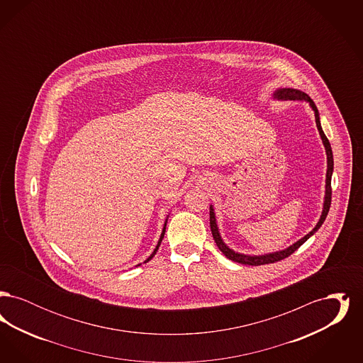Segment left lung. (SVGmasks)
I'll return each instance as SVG.
<instances>
[{
	"mask_svg": "<svg viewBox=\"0 0 363 363\" xmlns=\"http://www.w3.org/2000/svg\"><path fill=\"white\" fill-rule=\"evenodd\" d=\"M274 98L277 99H281V101H306L309 102L311 106V108L314 110V116H315V125H317V129L320 132V136L321 140L324 143V147H325V152H327V162H328V170H327V185H325V200H324V208H323V213H321V218L318 220V223L315 225V227L311 230L309 234H306L303 238H301L299 241L295 242L294 245H291L290 247L284 249V250H280V252H275V253H269V255H262V256H247V255H241V253H235L234 250H231L227 245H225L220 234H219V230H218V225H216V218H215V212H213V207L211 206L209 207V225H211V231H212V237L216 242L218 247L220 249V252L225 255V257L228 259H233L235 262H240V264H245V265H264V264H271V262H277L280 259H286L289 256H291L294 252L301 246L303 245L305 242L308 241L311 238V235L321 227V225L324 223L327 215H328L329 207H330V200H332V188H330V179H332V172H333V155H332V148H330V144H329L328 138L325 136V133L323 132V128H321V123H320V116H318V110L315 107L314 102L311 101V96L302 91H298V89H294V88H280L275 91L274 94Z\"/></svg>",
	"mask_w": 363,
	"mask_h": 363,
	"instance_id": "8db88e82",
	"label": "left lung"
}]
</instances>
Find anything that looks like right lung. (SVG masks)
Returning a JSON list of instances; mask_svg holds the SVG:
<instances>
[{
	"mask_svg": "<svg viewBox=\"0 0 363 363\" xmlns=\"http://www.w3.org/2000/svg\"><path fill=\"white\" fill-rule=\"evenodd\" d=\"M166 223H167V219H166ZM166 223H164V227H163V231H162V234H160V238H159V242H157V245H156L155 250L152 252V255L148 257V259H145L144 262H148L150 259H152L154 256H155L156 252H157V249H159V246H160V242L163 240V237H164V233H166Z\"/></svg>",
	"mask_w": 363,
	"mask_h": 363,
	"instance_id": "add662e5",
	"label": "right lung"
}]
</instances>
